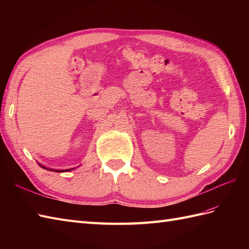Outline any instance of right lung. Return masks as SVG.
<instances>
[{"label": "right lung", "instance_id": "obj_1", "mask_svg": "<svg viewBox=\"0 0 249 249\" xmlns=\"http://www.w3.org/2000/svg\"><path fill=\"white\" fill-rule=\"evenodd\" d=\"M41 168H44V169H47L46 167H43V166H40ZM73 169V168H72ZM72 169H66V170H53V169H47V170H50V171H55V172H67V171H70V170H72Z\"/></svg>", "mask_w": 249, "mask_h": 249}]
</instances>
